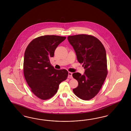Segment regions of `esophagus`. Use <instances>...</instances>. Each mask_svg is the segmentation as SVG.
Segmentation results:
<instances>
[{"instance_id": "obj_1", "label": "esophagus", "mask_w": 131, "mask_h": 131, "mask_svg": "<svg viewBox=\"0 0 131 131\" xmlns=\"http://www.w3.org/2000/svg\"><path fill=\"white\" fill-rule=\"evenodd\" d=\"M72 73L71 72H68V78H70V79H72L73 77H72Z\"/></svg>"}]
</instances>
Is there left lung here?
Wrapping results in <instances>:
<instances>
[{
	"mask_svg": "<svg viewBox=\"0 0 131 131\" xmlns=\"http://www.w3.org/2000/svg\"><path fill=\"white\" fill-rule=\"evenodd\" d=\"M68 40L75 52L77 59L83 64V75L72 74L77 80L78 86L73 92L80 99L88 100L97 94L107 74V60L105 48L97 38L90 35L69 36Z\"/></svg>",
	"mask_w": 131,
	"mask_h": 131,
	"instance_id": "1",
	"label": "left lung"
}]
</instances>
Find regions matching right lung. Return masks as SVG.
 Masks as SVG:
<instances>
[{
  "label": "right lung",
  "mask_w": 131,
  "mask_h": 131,
  "mask_svg": "<svg viewBox=\"0 0 131 131\" xmlns=\"http://www.w3.org/2000/svg\"><path fill=\"white\" fill-rule=\"evenodd\" d=\"M65 39L60 36H41L32 40L25 50L24 77L32 92L40 99L52 97L60 83L67 78L66 70H56L50 62L56 48Z\"/></svg>",
  "instance_id": "1"
}]
</instances>
